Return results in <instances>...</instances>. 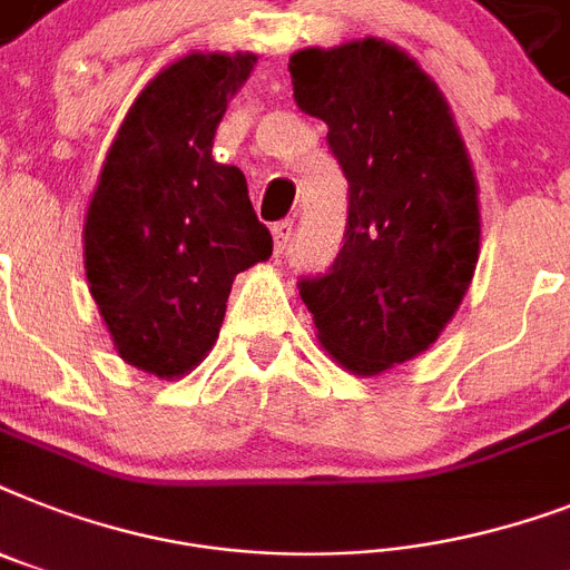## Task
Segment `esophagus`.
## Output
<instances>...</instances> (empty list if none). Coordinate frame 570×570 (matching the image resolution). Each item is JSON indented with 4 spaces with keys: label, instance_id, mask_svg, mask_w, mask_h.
I'll return each instance as SVG.
<instances>
[{
    "label": "esophagus",
    "instance_id": "1",
    "mask_svg": "<svg viewBox=\"0 0 570 570\" xmlns=\"http://www.w3.org/2000/svg\"><path fill=\"white\" fill-rule=\"evenodd\" d=\"M293 234H295V225L289 219L272 225V237H275V254H284L286 252V245H289Z\"/></svg>",
    "mask_w": 570,
    "mask_h": 570
}]
</instances>
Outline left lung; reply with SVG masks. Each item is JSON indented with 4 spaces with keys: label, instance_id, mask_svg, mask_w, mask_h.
I'll use <instances>...</instances> for the list:
<instances>
[{
    "label": "left lung",
    "instance_id": "8db88e82",
    "mask_svg": "<svg viewBox=\"0 0 570 570\" xmlns=\"http://www.w3.org/2000/svg\"><path fill=\"white\" fill-rule=\"evenodd\" d=\"M298 108L327 125L348 178L345 245L301 281L316 340L374 377L439 340L480 257V198L445 92L397 46L363 37L289 58Z\"/></svg>",
    "mask_w": 570,
    "mask_h": 570
}]
</instances>
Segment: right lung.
I'll list each match as a JSON object with an SVG mask.
<instances>
[{"label":"right lung","mask_w":570,"mask_h":570,"mask_svg":"<svg viewBox=\"0 0 570 570\" xmlns=\"http://www.w3.org/2000/svg\"><path fill=\"white\" fill-rule=\"evenodd\" d=\"M257 55L187 52L125 114L85 216V272L114 348L160 381L189 374L219 340L230 284L269 261L237 166L213 137Z\"/></svg>","instance_id":"1"}]
</instances>
